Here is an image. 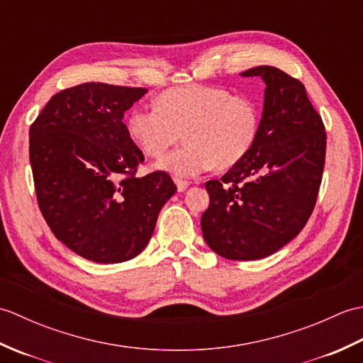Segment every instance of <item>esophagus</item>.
<instances>
[{"label":"esophagus","mask_w":363,"mask_h":363,"mask_svg":"<svg viewBox=\"0 0 363 363\" xmlns=\"http://www.w3.org/2000/svg\"><path fill=\"white\" fill-rule=\"evenodd\" d=\"M174 184H176V187H177V191H186L187 190V187H189V182L187 181H182V179H174Z\"/></svg>","instance_id":"esophagus-1"}]
</instances>
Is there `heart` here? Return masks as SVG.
I'll use <instances>...</instances> for the list:
<instances>
[{"instance_id": "b5f03b06", "label": "heart", "mask_w": 363, "mask_h": 363, "mask_svg": "<svg viewBox=\"0 0 363 363\" xmlns=\"http://www.w3.org/2000/svg\"><path fill=\"white\" fill-rule=\"evenodd\" d=\"M152 109L134 107L126 118L130 140L148 157H160L181 140L187 143L154 168L177 177L228 169L242 162L259 135L260 113L250 96L223 87L187 86L167 90Z\"/></svg>"}]
</instances>
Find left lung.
<instances>
[{"label":"left lung","instance_id":"8db88e82","mask_svg":"<svg viewBox=\"0 0 363 363\" xmlns=\"http://www.w3.org/2000/svg\"><path fill=\"white\" fill-rule=\"evenodd\" d=\"M265 82L259 135L242 162L207 181L201 217L206 243L229 260H257L293 240L317 203L326 133L306 89L276 67L242 73Z\"/></svg>","mask_w":363,"mask_h":363}]
</instances>
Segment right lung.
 Wrapping results in <instances>:
<instances>
[{
    "label": "right lung",
    "instance_id": "add662e5",
    "mask_svg": "<svg viewBox=\"0 0 363 363\" xmlns=\"http://www.w3.org/2000/svg\"><path fill=\"white\" fill-rule=\"evenodd\" d=\"M146 91L84 82L51 96L29 129L43 218L57 240L96 264L140 254L177 190L165 172L135 176L145 156L123 117Z\"/></svg>",
    "mask_w": 363,
    "mask_h": 363
}]
</instances>
